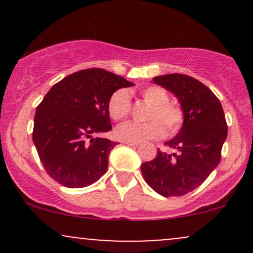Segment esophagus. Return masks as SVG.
<instances>
[{
  "label": "esophagus",
  "mask_w": 253,
  "mask_h": 253,
  "mask_svg": "<svg viewBox=\"0 0 253 253\" xmlns=\"http://www.w3.org/2000/svg\"><path fill=\"white\" fill-rule=\"evenodd\" d=\"M126 145H128V146H132V147H138L139 145V143H126Z\"/></svg>",
  "instance_id": "1"
}]
</instances>
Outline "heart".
<instances>
[{"label":"heart","instance_id":"1","mask_svg":"<svg viewBox=\"0 0 253 253\" xmlns=\"http://www.w3.org/2000/svg\"><path fill=\"white\" fill-rule=\"evenodd\" d=\"M145 102L151 104L146 124L125 123L115 129L117 139L125 143H143L147 140H155L165 134V127L168 133L173 134L181 128L183 124V110L176 104L169 103V94L162 86H146L140 91ZM109 117L113 120H123L130 112L129 95L126 90H117L109 97L107 104Z\"/></svg>","mask_w":253,"mask_h":253}]
</instances>
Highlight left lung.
Masks as SVG:
<instances>
[{"label": "left lung", "mask_w": 253, "mask_h": 253, "mask_svg": "<svg viewBox=\"0 0 253 253\" xmlns=\"http://www.w3.org/2000/svg\"><path fill=\"white\" fill-rule=\"evenodd\" d=\"M153 83L169 90L183 110V125L167 141L173 153L157 150L140 169L147 184L159 195L182 196L207 179L221 159L227 125L219 98L205 84L182 74L153 77Z\"/></svg>", "instance_id": "1"}]
</instances>
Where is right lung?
<instances>
[{
    "label": "right lung",
    "instance_id": "1",
    "mask_svg": "<svg viewBox=\"0 0 253 253\" xmlns=\"http://www.w3.org/2000/svg\"><path fill=\"white\" fill-rule=\"evenodd\" d=\"M132 85L124 77L94 68L74 72L48 90L37 107L33 143L54 181L83 188L106 173L117 143L97 135L112 129L109 97Z\"/></svg>",
    "mask_w": 253,
    "mask_h": 253
}]
</instances>
